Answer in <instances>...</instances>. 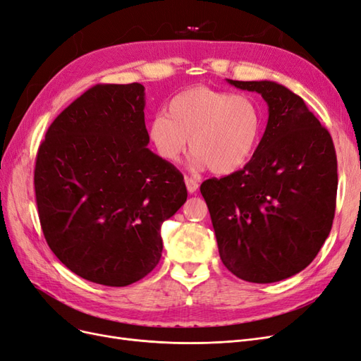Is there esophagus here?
<instances>
[{
  "instance_id": "34e87169",
  "label": "esophagus",
  "mask_w": 361,
  "mask_h": 361,
  "mask_svg": "<svg viewBox=\"0 0 361 361\" xmlns=\"http://www.w3.org/2000/svg\"><path fill=\"white\" fill-rule=\"evenodd\" d=\"M185 185H187V190H188L190 194H192V192H195V191L199 190L197 180H194V179H191V178H185Z\"/></svg>"
}]
</instances>
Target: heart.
<instances>
[{"label":"heart","mask_w":361,"mask_h":361,"mask_svg":"<svg viewBox=\"0 0 361 361\" xmlns=\"http://www.w3.org/2000/svg\"><path fill=\"white\" fill-rule=\"evenodd\" d=\"M262 114L245 94L194 85L171 97L166 114L149 123L158 155L176 162L190 149L195 166L215 174H232L247 166L259 145Z\"/></svg>","instance_id":"1"}]
</instances>
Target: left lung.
<instances>
[{
    "label": "left lung",
    "mask_w": 361,
    "mask_h": 361,
    "mask_svg": "<svg viewBox=\"0 0 361 361\" xmlns=\"http://www.w3.org/2000/svg\"><path fill=\"white\" fill-rule=\"evenodd\" d=\"M268 104V123L243 170L207 179L206 200L226 268L251 283L298 274L329 238L336 211L333 140L298 94L274 81H233Z\"/></svg>",
    "instance_id": "obj_1"
}]
</instances>
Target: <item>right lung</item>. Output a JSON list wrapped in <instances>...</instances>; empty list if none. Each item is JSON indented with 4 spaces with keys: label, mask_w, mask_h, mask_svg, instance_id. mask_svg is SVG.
Instances as JSON below:
<instances>
[{
    "label": "right lung",
    "mask_w": 361,
    "mask_h": 361,
    "mask_svg": "<svg viewBox=\"0 0 361 361\" xmlns=\"http://www.w3.org/2000/svg\"><path fill=\"white\" fill-rule=\"evenodd\" d=\"M145 87L97 84L40 145L35 190L52 253L76 276L128 286L161 259V226L187 200L182 173L147 149Z\"/></svg>",
    "instance_id": "obj_1"
}]
</instances>
